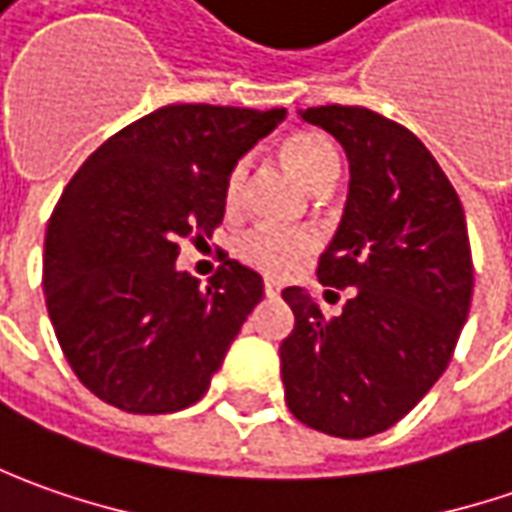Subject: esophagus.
I'll return each mask as SVG.
<instances>
[{
	"instance_id": "obj_1",
	"label": "esophagus",
	"mask_w": 512,
	"mask_h": 512,
	"mask_svg": "<svg viewBox=\"0 0 512 512\" xmlns=\"http://www.w3.org/2000/svg\"><path fill=\"white\" fill-rule=\"evenodd\" d=\"M263 291H266V297H277V294H280V283H277V280H266V283H263Z\"/></svg>"
}]
</instances>
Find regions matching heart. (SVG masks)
Here are the masks:
<instances>
[{
	"mask_svg": "<svg viewBox=\"0 0 512 512\" xmlns=\"http://www.w3.org/2000/svg\"><path fill=\"white\" fill-rule=\"evenodd\" d=\"M280 158L317 195H326L340 178V155L326 135L317 130H300V133L289 135L283 141ZM243 184H246V161H238L229 167L226 178H223V206L229 212L240 206ZM311 249H314V238L306 232L272 229V226L249 229L235 246L243 263L266 274L291 272L303 257L311 255Z\"/></svg>",
	"mask_w": 512,
	"mask_h": 512,
	"instance_id": "obj_1",
	"label": "heart"
}]
</instances>
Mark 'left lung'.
I'll use <instances>...</instances> for the list:
<instances>
[{
  "instance_id": "8db88e82",
  "label": "left lung",
  "mask_w": 512,
  "mask_h": 512,
  "mask_svg": "<svg viewBox=\"0 0 512 512\" xmlns=\"http://www.w3.org/2000/svg\"><path fill=\"white\" fill-rule=\"evenodd\" d=\"M348 158L343 221L320 255L323 286L354 294L323 317L300 286L283 300L294 328L280 343L286 405L340 439L388 431L448 368L470 311L473 263L465 209L428 147L365 107H309Z\"/></svg>"
}]
</instances>
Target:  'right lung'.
<instances>
[{
	"label": "right lung",
	"instance_id": "obj_1",
	"mask_svg": "<svg viewBox=\"0 0 512 512\" xmlns=\"http://www.w3.org/2000/svg\"><path fill=\"white\" fill-rule=\"evenodd\" d=\"M286 118L169 104L104 141L64 186L45 235V303L81 385L127 414H172L206 394L263 277L223 260L201 289L181 240L223 221V178Z\"/></svg>",
	"mask_w": 512,
	"mask_h": 512
}]
</instances>
